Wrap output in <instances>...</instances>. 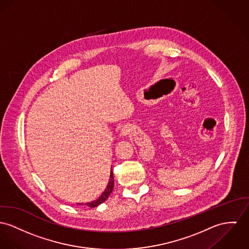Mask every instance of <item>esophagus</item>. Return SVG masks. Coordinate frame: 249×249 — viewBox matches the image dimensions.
I'll return each mask as SVG.
<instances>
[{
  "label": "esophagus",
  "mask_w": 249,
  "mask_h": 249,
  "mask_svg": "<svg viewBox=\"0 0 249 249\" xmlns=\"http://www.w3.org/2000/svg\"><path fill=\"white\" fill-rule=\"evenodd\" d=\"M131 132H132V128L129 125H125L122 127L120 131V136H127Z\"/></svg>",
  "instance_id": "1"
}]
</instances>
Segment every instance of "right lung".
Returning <instances> with one entry per match:
<instances>
[{
	"label": "right lung",
	"mask_w": 249,
	"mask_h": 249,
	"mask_svg": "<svg viewBox=\"0 0 249 249\" xmlns=\"http://www.w3.org/2000/svg\"><path fill=\"white\" fill-rule=\"evenodd\" d=\"M114 184H115V181H114V174H113V171L111 170V173H110V179H109V182H108V185L107 187L105 188V191L102 192V194L95 200V201H92V202H88L86 203L85 205L90 207V208H96L97 206H99L100 204H102L103 202H105L108 197L110 196V194L113 192L114 190ZM78 205H82V204H78Z\"/></svg>",
	"instance_id": "right-lung-1"
}]
</instances>
